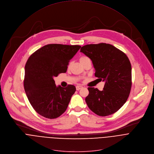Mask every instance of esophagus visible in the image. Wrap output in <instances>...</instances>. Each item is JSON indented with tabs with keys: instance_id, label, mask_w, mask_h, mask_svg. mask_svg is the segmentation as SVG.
Masks as SVG:
<instances>
[{
	"instance_id": "obj_1",
	"label": "esophagus",
	"mask_w": 154,
	"mask_h": 154,
	"mask_svg": "<svg viewBox=\"0 0 154 154\" xmlns=\"http://www.w3.org/2000/svg\"><path fill=\"white\" fill-rule=\"evenodd\" d=\"M82 88H83V86H76V89H77V90H80V89H81Z\"/></svg>"
}]
</instances>
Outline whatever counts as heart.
Segmentation results:
<instances>
[{"mask_svg":"<svg viewBox=\"0 0 154 154\" xmlns=\"http://www.w3.org/2000/svg\"><path fill=\"white\" fill-rule=\"evenodd\" d=\"M88 61H91L90 59L86 56H82L80 58V63L82 64V63H84L85 62H88Z\"/></svg>","mask_w":154,"mask_h":154,"instance_id":"obj_1","label":"heart"}]
</instances>
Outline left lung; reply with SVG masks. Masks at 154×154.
Listing matches in <instances>:
<instances>
[{
  "label": "left lung",
  "instance_id": "left-lung-1",
  "mask_svg": "<svg viewBox=\"0 0 154 154\" xmlns=\"http://www.w3.org/2000/svg\"><path fill=\"white\" fill-rule=\"evenodd\" d=\"M80 52L89 57L95 76L105 82L103 91L89 87L85 101L95 114L105 117L119 111L127 101L132 86V68L128 56L113 45L105 43L82 46Z\"/></svg>",
  "mask_w": 154,
  "mask_h": 154
}]
</instances>
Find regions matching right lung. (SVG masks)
<instances>
[{
    "label": "right lung",
    "mask_w": 154,
    "mask_h": 154,
    "mask_svg": "<svg viewBox=\"0 0 154 154\" xmlns=\"http://www.w3.org/2000/svg\"><path fill=\"white\" fill-rule=\"evenodd\" d=\"M80 48L48 44L28 58L25 67L24 89L30 104L40 116L54 119L66 110L76 88L72 85L57 87L54 77L66 72L70 60Z\"/></svg>",
    "instance_id": "right-lung-1"
}]
</instances>
